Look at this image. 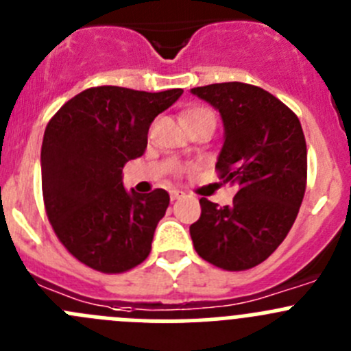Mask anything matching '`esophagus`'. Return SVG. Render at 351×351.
Wrapping results in <instances>:
<instances>
[{
	"label": "esophagus",
	"mask_w": 351,
	"mask_h": 351,
	"mask_svg": "<svg viewBox=\"0 0 351 351\" xmlns=\"http://www.w3.org/2000/svg\"><path fill=\"white\" fill-rule=\"evenodd\" d=\"M182 196H184V193H182V191H170V199H172V202L182 198Z\"/></svg>",
	"instance_id": "esophagus-1"
}]
</instances>
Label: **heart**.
<instances>
[{
	"instance_id": "b5f03b06",
	"label": "heart",
	"mask_w": 351,
	"mask_h": 351,
	"mask_svg": "<svg viewBox=\"0 0 351 351\" xmlns=\"http://www.w3.org/2000/svg\"><path fill=\"white\" fill-rule=\"evenodd\" d=\"M206 112H210V110H208V108H202V106H198V108H191V110H188V112L184 113V117H182V119H184V120L195 119V117L202 115V113H206Z\"/></svg>"
}]
</instances>
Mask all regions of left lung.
Segmentation results:
<instances>
[{"instance_id":"1","label":"left lung","mask_w":351,"mask_h":351,"mask_svg":"<svg viewBox=\"0 0 351 351\" xmlns=\"http://www.w3.org/2000/svg\"><path fill=\"white\" fill-rule=\"evenodd\" d=\"M220 113L223 145L217 170L236 186L231 205L199 199L189 234L196 253L226 270L269 258L298 215L306 186V143L298 117L265 89L245 82L193 88Z\"/></svg>"}]
</instances>
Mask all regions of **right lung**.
Returning <instances> with one entry per match:
<instances>
[{
  "mask_svg": "<svg viewBox=\"0 0 351 351\" xmlns=\"http://www.w3.org/2000/svg\"><path fill=\"white\" fill-rule=\"evenodd\" d=\"M181 95L99 86L73 96L48 122L41 148L46 213L79 262L119 274L149 255L169 193L128 191L122 169L145 153L152 122Z\"/></svg>",
  "mask_w": 351,
  "mask_h": 351,
  "instance_id": "1",
  "label": "right lung"
}]
</instances>
